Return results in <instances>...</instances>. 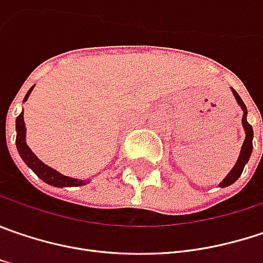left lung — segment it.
<instances>
[{"label":"left lung","mask_w":263,"mask_h":263,"mask_svg":"<svg viewBox=\"0 0 263 263\" xmlns=\"http://www.w3.org/2000/svg\"><path fill=\"white\" fill-rule=\"evenodd\" d=\"M231 90H232V95H234V98L237 101V104H238L239 107H241V110H242L241 123H242V128H244V132H246V138H244V143L241 146V152H239L237 162L234 165V168L229 171V174L219 183V187H228V186H231L232 183H235L238 180L241 173H242V170H244V166H246V163L249 162L250 155H252V150H253V128L247 122V108H246V104L242 102V100L239 98V95L234 89H231Z\"/></svg>","instance_id":"obj_1"}]
</instances>
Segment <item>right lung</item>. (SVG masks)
Instances as JSON below:
<instances>
[{
	"label": "right lung",
	"instance_id": "add662e5",
	"mask_svg": "<svg viewBox=\"0 0 263 263\" xmlns=\"http://www.w3.org/2000/svg\"><path fill=\"white\" fill-rule=\"evenodd\" d=\"M34 86L28 90V93L25 95L24 102L31 95ZM16 147H17V152L24 161L37 176H39L44 183L54 186V187H72V186H83L87 184L89 180H80V178L70 177V176H65L59 171H56L54 168L46 165L41 159L37 158V155L29 148V146L26 144V126H25L24 120V111L16 117Z\"/></svg>",
	"mask_w": 263,
	"mask_h": 263
}]
</instances>
